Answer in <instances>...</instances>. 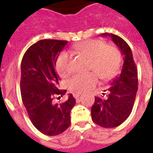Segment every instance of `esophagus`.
<instances>
[{
    "label": "esophagus",
    "instance_id": "34e87169",
    "mask_svg": "<svg viewBox=\"0 0 153 153\" xmlns=\"http://www.w3.org/2000/svg\"><path fill=\"white\" fill-rule=\"evenodd\" d=\"M81 95V93L80 92H74L73 93V97L75 98V99H77L78 97H79V96Z\"/></svg>",
    "mask_w": 153,
    "mask_h": 153
}]
</instances>
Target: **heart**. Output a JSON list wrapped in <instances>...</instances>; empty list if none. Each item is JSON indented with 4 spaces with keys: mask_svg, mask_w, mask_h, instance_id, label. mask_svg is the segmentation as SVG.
<instances>
[{
    "mask_svg": "<svg viewBox=\"0 0 153 153\" xmlns=\"http://www.w3.org/2000/svg\"><path fill=\"white\" fill-rule=\"evenodd\" d=\"M73 50L90 57L89 68L92 71L74 74L67 81V87L71 91L82 92L97 84L99 77L104 80L112 79L117 75L122 65L120 51L114 45H106L100 39H87L73 45ZM71 54L63 51L58 55L55 67L62 77L70 73Z\"/></svg>",
    "mask_w": 153,
    "mask_h": 153,
    "instance_id": "heart-1",
    "label": "heart"
}]
</instances>
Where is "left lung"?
<instances>
[{"label":"left lung","instance_id":"left-lung-1","mask_svg":"<svg viewBox=\"0 0 153 153\" xmlns=\"http://www.w3.org/2000/svg\"><path fill=\"white\" fill-rule=\"evenodd\" d=\"M102 36L111 37L124 60L122 73L108 88V93H103L106 97H95L91 107L94 123L105 128H112L125 122L132 111L138 90V71L131 48L123 38L114 34L104 33Z\"/></svg>","mask_w":153,"mask_h":153}]
</instances>
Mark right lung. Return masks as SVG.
Returning a JSON list of instances; mask_svg holds the SVG:
<instances>
[{"mask_svg": "<svg viewBox=\"0 0 153 153\" xmlns=\"http://www.w3.org/2000/svg\"><path fill=\"white\" fill-rule=\"evenodd\" d=\"M67 42L39 40L26 51L21 62L22 103L34 126L50 136L62 134L70 126L71 109L75 105L72 94L65 102L53 103L55 97H62L66 91L58 88L60 78L55 62Z\"/></svg>", "mask_w": 153, "mask_h": 153, "instance_id": "add662e5", "label": "right lung"}]
</instances>
